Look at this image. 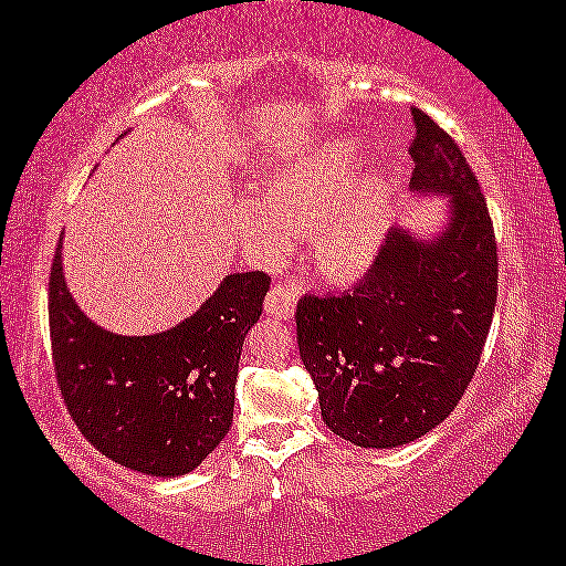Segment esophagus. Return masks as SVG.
I'll list each match as a JSON object with an SVG mask.
<instances>
[{"mask_svg":"<svg viewBox=\"0 0 566 566\" xmlns=\"http://www.w3.org/2000/svg\"><path fill=\"white\" fill-rule=\"evenodd\" d=\"M295 301H298V291L293 285L275 283L265 295V313H271L275 318H293L295 313Z\"/></svg>","mask_w":566,"mask_h":566,"instance_id":"34e87169","label":"esophagus"}]
</instances>
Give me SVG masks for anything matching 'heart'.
<instances>
[{"instance_id":"1","label":"heart","mask_w":566,"mask_h":566,"mask_svg":"<svg viewBox=\"0 0 566 566\" xmlns=\"http://www.w3.org/2000/svg\"><path fill=\"white\" fill-rule=\"evenodd\" d=\"M360 160L356 140H326L273 170L240 222L268 255H281L290 235H308L313 261L328 281H354L381 255L391 230L394 190L374 172L350 182Z\"/></svg>"}]
</instances>
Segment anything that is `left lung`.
<instances>
[{
    "label": "left lung",
    "instance_id": "left-lung-1",
    "mask_svg": "<svg viewBox=\"0 0 566 566\" xmlns=\"http://www.w3.org/2000/svg\"><path fill=\"white\" fill-rule=\"evenodd\" d=\"M411 188L449 196L451 218L423 243L394 228L344 295H303L298 348L333 433L394 449L447 419L476 374L494 318L499 258L479 180L449 133L411 107Z\"/></svg>",
    "mask_w": 566,
    "mask_h": 566
}]
</instances>
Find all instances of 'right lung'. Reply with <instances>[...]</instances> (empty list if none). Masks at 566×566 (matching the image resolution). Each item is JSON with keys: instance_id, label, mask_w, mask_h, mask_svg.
<instances>
[{"instance_id": "add662e5", "label": "right lung", "mask_w": 566, "mask_h": 566, "mask_svg": "<svg viewBox=\"0 0 566 566\" xmlns=\"http://www.w3.org/2000/svg\"><path fill=\"white\" fill-rule=\"evenodd\" d=\"M268 289L263 271L226 275L180 326L115 336L72 301L57 245L50 271L52 364L82 437L115 464L147 476L200 467L233 423L240 350Z\"/></svg>"}]
</instances>
